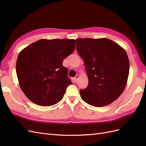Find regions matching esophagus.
I'll return each instance as SVG.
<instances>
[{
  "mask_svg": "<svg viewBox=\"0 0 146 146\" xmlns=\"http://www.w3.org/2000/svg\"><path fill=\"white\" fill-rule=\"evenodd\" d=\"M78 76H76V77H75L74 78V80L75 82L77 83V82H78Z\"/></svg>",
  "mask_w": 146,
  "mask_h": 146,
  "instance_id": "34e87169",
  "label": "esophagus"
}]
</instances>
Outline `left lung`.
Wrapping results in <instances>:
<instances>
[{
  "mask_svg": "<svg viewBox=\"0 0 146 146\" xmlns=\"http://www.w3.org/2000/svg\"><path fill=\"white\" fill-rule=\"evenodd\" d=\"M76 42L89 80L85 89L80 90L82 99L96 107L111 104L124 90L129 77L125 50L107 38H78Z\"/></svg>",
  "mask_w": 146,
  "mask_h": 146,
  "instance_id": "obj_1",
  "label": "left lung"
}]
</instances>
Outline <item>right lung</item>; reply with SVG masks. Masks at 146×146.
Masks as SVG:
<instances>
[{
  "instance_id": "obj_1",
  "label": "right lung",
  "mask_w": 146,
  "mask_h": 146,
  "mask_svg": "<svg viewBox=\"0 0 146 146\" xmlns=\"http://www.w3.org/2000/svg\"><path fill=\"white\" fill-rule=\"evenodd\" d=\"M75 39H42L22 50L16 74L25 95L35 104L52 106L63 99L72 82L63 60L74 51Z\"/></svg>"
}]
</instances>
